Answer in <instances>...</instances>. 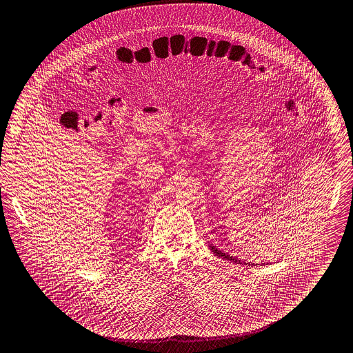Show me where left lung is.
<instances>
[{
  "label": "left lung",
  "mask_w": 353,
  "mask_h": 353,
  "mask_svg": "<svg viewBox=\"0 0 353 353\" xmlns=\"http://www.w3.org/2000/svg\"><path fill=\"white\" fill-rule=\"evenodd\" d=\"M210 248H211V250L216 254V256H219V258H222V259H225V261H230V262H234V263H236V265H248V266H258V263H250V262H243V261H241V259H238V258H235V256H231V254H228V253H223L222 250H219L216 246H214V245H210ZM262 265H266V263H262Z\"/></svg>",
  "instance_id": "8db88e82"
}]
</instances>
